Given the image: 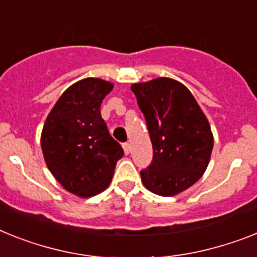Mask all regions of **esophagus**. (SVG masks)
Segmentation results:
<instances>
[{"label": "esophagus", "mask_w": 257, "mask_h": 257, "mask_svg": "<svg viewBox=\"0 0 257 257\" xmlns=\"http://www.w3.org/2000/svg\"><path fill=\"white\" fill-rule=\"evenodd\" d=\"M122 149H124L125 154H129L131 153V144H128V142L122 144Z\"/></svg>", "instance_id": "1"}]
</instances>
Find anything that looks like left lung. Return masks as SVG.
<instances>
[{"mask_svg":"<svg viewBox=\"0 0 257 257\" xmlns=\"http://www.w3.org/2000/svg\"><path fill=\"white\" fill-rule=\"evenodd\" d=\"M153 144L152 163L141 180L159 196H175L195 184L205 172L213 150L208 118L188 88L171 78L135 83Z\"/></svg>","mask_w":257,"mask_h":257,"instance_id":"obj_1","label":"left lung"}]
</instances>
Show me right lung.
I'll return each instance as SVG.
<instances>
[{
    "label": "right lung",
    "instance_id": "right-lung-1",
    "mask_svg": "<svg viewBox=\"0 0 257 257\" xmlns=\"http://www.w3.org/2000/svg\"><path fill=\"white\" fill-rule=\"evenodd\" d=\"M112 88L111 82L99 78L78 81L60 96L43 126L42 150L49 171L79 197L104 191L124 155L100 115Z\"/></svg>",
    "mask_w": 257,
    "mask_h": 257
}]
</instances>
